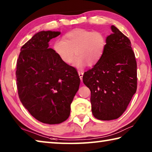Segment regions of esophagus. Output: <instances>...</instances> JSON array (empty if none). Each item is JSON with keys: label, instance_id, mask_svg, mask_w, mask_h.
I'll return each instance as SVG.
<instances>
[{"label": "esophagus", "instance_id": "1", "mask_svg": "<svg viewBox=\"0 0 152 152\" xmlns=\"http://www.w3.org/2000/svg\"><path fill=\"white\" fill-rule=\"evenodd\" d=\"M78 75L80 76V78L82 80V76L84 75V72L83 71H78Z\"/></svg>", "mask_w": 152, "mask_h": 152}]
</instances>
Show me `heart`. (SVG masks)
I'll return each instance as SVG.
<instances>
[{
    "label": "heart",
    "instance_id": "1",
    "mask_svg": "<svg viewBox=\"0 0 152 152\" xmlns=\"http://www.w3.org/2000/svg\"><path fill=\"white\" fill-rule=\"evenodd\" d=\"M107 45V37L99 31L76 29L68 32L62 39L53 45L55 53L66 64H70L74 56L73 65L82 68L88 64L94 66L101 60Z\"/></svg>",
    "mask_w": 152,
    "mask_h": 152
}]
</instances>
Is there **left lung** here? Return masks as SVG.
Masks as SVG:
<instances>
[{
  "instance_id": "left-lung-1",
  "label": "left lung",
  "mask_w": 152,
  "mask_h": 152,
  "mask_svg": "<svg viewBox=\"0 0 152 152\" xmlns=\"http://www.w3.org/2000/svg\"><path fill=\"white\" fill-rule=\"evenodd\" d=\"M107 37L101 60L82 77L91 92L92 113L96 119H118L137 91V62L127 37L114 25Z\"/></svg>"
}]
</instances>
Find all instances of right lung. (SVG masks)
<instances>
[{"mask_svg": "<svg viewBox=\"0 0 152 152\" xmlns=\"http://www.w3.org/2000/svg\"><path fill=\"white\" fill-rule=\"evenodd\" d=\"M60 31L38 32L22 46L17 61L20 102L32 116L47 124L68 119L80 79L76 68L61 61L49 42Z\"/></svg>", "mask_w": 152, "mask_h": 152, "instance_id": "obj_1", "label": "right lung"}]
</instances>
